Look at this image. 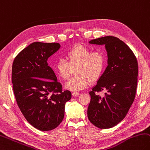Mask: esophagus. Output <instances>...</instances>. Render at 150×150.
Wrapping results in <instances>:
<instances>
[{
    "label": "esophagus",
    "mask_w": 150,
    "mask_h": 150,
    "mask_svg": "<svg viewBox=\"0 0 150 150\" xmlns=\"http://www.w3.org/2000/svg\"><path fill=\"white\" fill-rule=\"evenodd\" d=\"M79 94H80V93H79V92H73V93H72V95H73V96H79Z\"/></svg>",
    "instance_id": "1"
}]
</instances>
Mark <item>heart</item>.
Returning <instances> with one entry per match:
<instances>
[{
	"label": "heart",
	"instance_id": "obj_1",
	"mask_svg": "<svg viewBox=\"0 0 150 150\" xmlns=\"http://www.w3.org/2000/svg\"><path fill=\"white\" fill-rule=\"evenodd\" d=\"M67 61L59 59L54 64V69L62 80H67L75 68L77 76L66 84V88L72 91H80L88 87L91 81L101 77L105 66V56L102 50L92 51L91 48L79 45L66 54Z\"/></svg>",
	"mask_w": 150,
	"mask_h": 150
}]
</instances>
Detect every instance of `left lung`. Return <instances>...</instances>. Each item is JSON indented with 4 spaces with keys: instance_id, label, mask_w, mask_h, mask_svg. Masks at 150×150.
Returning a JSON list of instances; mask_svg holds the SVG:
<instances>
[{
    "instance_id": "8db88e82",
    "label": "left lung",
    "mask_w": 150,
    "mask_h": 150,
    "mask_svg": "<svg viewBox=\"0 0 150 150\" xmlns=\"http://www.w3.org/2000/svg\"><path fill=\"white\" fill-rule=\"evenodd\" d=\"M89 43L105 45L108 65L89 92L91 99L87 115L94 126L110 129L125 117L134 102L138 81V62L131 49L115 37H103ZM102 90L106 91L103 97L96 93Z\"/></svg>"
}]
</instances>
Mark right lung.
<instances>
[{"mask_svg": "<svg viewBox=\"0 0 150 150\" xmlns=\"http://www.w3.org/2000/svg\"><path fill=\"white\" fill-rule=\"evenodd\" d=\"M59 48L56 42H33L16 56L12 64V82L18 107L29 123L42 131L61 123L65 104L71 98L69 91H62L48 66V58Z\"/></svg>", "mask_w": 150, "mask_h": 150, "instance_id": "obj_1", "label": "right lung"}]
</instances>
